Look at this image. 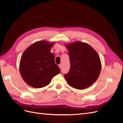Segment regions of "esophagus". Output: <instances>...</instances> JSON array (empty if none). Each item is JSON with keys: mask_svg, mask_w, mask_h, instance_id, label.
Instances as JSON below:
<instances>
[{"mask_svg": "<svg viewBox=\"0 0 123 123\" xmlns=\"http://www.w3.org/2000/svg\"><path fill=\"white\" fill-rule=\"evenodd\" d=\"M58 66H59V68H60V69L62 68V64H59L58 65Z\"/></svg>", "mask_w": 123, "mask_h": 123, "instance_id": "esophagus-1", "label": "esophagus"}]
</instances>
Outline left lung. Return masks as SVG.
Instances as JSON below:
<instances>
[{
	"label": "left lung",
	"mask_w": 123,
	"mask_h": 123,
	"mask_svg": "<svg viewBox=\"0 0 123 123\" xmlns=\"http://www.w3.org/2000/svg\"><path fill=\"white\" fill-rule=\"evenodd\" d=\"M70 61L69 72L64 75L67 83L75 89H84L98 80L102 65L98 53L87 43L75 42L66 44Z\"/></svg>",
	"instance_id": "left-lung-1"
}]
</instances>
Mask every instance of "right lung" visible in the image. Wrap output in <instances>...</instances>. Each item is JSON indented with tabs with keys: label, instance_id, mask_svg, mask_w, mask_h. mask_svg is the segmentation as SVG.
<instances>
[{
	"label": "right lung",
	"instance_id": "right-lung-1",
	"mask_svg": "<svg viewBox=\"0 0 123 123\" xmlns=\"http://www.w3.org/2000/svg\"><path fill=\"white\" fill-rule=\"evenodd\" d=\"M54 42L41 40L33 43L21 56L19 64L20 75L30 86L40 88L46 86L52 78L61 72L55 64V56L50 52Z\"/></svg>",
	"mask_w": 123,
	"mask_h": 123
}]
</instances>
